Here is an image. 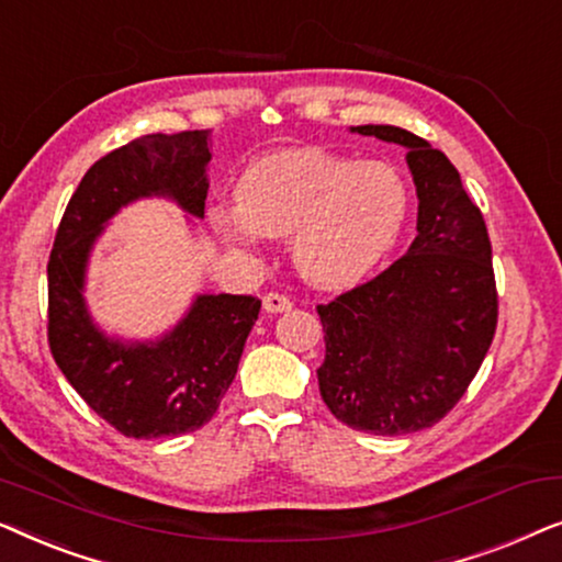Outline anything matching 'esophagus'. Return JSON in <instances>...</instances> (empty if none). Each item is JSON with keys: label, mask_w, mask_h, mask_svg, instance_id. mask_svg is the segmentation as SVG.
<instances>
[{"label": "esophagus", "mask_w": 562, "mask_h": 562, "mask_svg": "<svg viewBox=\"0 0 562 562\" xmlns=\"http://www.w3.org/2000/svg\"><path fill=\"white\" fill-rule=\"evenodd\" d=\"M294 302H291L289 296L283 294H266L263 296V310L271 312V314H281V312H289Z\"/></svg>", "instance_id": "34e87169"}]
</instances>
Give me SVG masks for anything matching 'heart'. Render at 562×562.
<instances>
[{
	"label": "heart",
	"mask_w": 562,
	"mask_h": 562,
	"mask_svg": "<svg viewBox=\"0 0 562 562\" xmlns=\"http://www.w3.org/2000/svg\"><path fill=\"white\" fill-rule=\"evenodd\" d=\"M235 194L237 204L210 212L214 229L240 250H252L263 235L289 237L291 263L319 289L352 286L371 273L409 212V191L394 166L322 148L252 160Z\"/></svg>",
	"instance_id": "heart-1"
}]
</instances>
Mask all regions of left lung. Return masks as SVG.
Listing matches in <instances>:
<instances>
[{
  "instance_id": "1",
  "label": "left lung",
  "mask_w": 562,
  "mask_h": 562,
  "mask_svg": "<svg viewBox=\"0 0 562 562\" xmlns=\"http://www.w3.org/2000/svg\"><path fill=\"white\" fill-rule=\"evenodd\" d=\"M350 130L409 150L417 237L375 279L317 306L325 329L319 394L360 432H419L460 402L494 340L488 229L442 150L394 125Z\"/></svg>"
}]
</instances>
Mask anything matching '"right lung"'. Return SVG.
Here are the masks:
<instances>
[{"label": "right lung", "instance_id": "1", "mask_svg": "<svg viewBox=\"0 0 562 562\" xmlns=\"http://www.w3.org/2000/svg\"><path fill=\"white\" fill-rule=\"evenodd\" d=\"M210 130L143 135L83 173L48 260V345L99 417L135 440L194 432L214 417L237 373L260 299L202 294L156 342L106 337L83 302L89 252L106 222L143 196H168L204 217Z\"/></svg>", "mask_w": 562, "mask_h": 562}]
</instances>
